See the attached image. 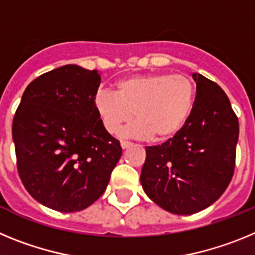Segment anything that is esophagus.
Instances as JSON below:
<instances>
[{
    "label": "esophagus",
    "instance_id": "1",
    "mask_svg": "<svg viewBox=\"0 0 255 255\" xmlns=\"http://www.w3.org/2000/svg\"><path fill=\"white\" fill-rule=\"evenodd\" d=\"M130 145H131V143H130V141L121 140V148H123V149H126V148H129Z\"/></svg>",
    "mask_w": 255,
    "mask_h": 255
}]
</instances>
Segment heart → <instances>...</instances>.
I'll return each instance as SVG.
<instances>
[{"mask_svg": "<svg viewBox=\"0 0 255 255\" xmlns=\"http://www.w3.org/2000/svg\"><path fill=\"white\" fill-rule=\"evenodd\" d=\"M197 97V85L185 74L155 73L134 75L116 84V93L97 92L94 108L106 131L123 136L166 141L176 136L189 120Z\"/></svg>", "mask_w": 255, "mask_h": 255, "instance_id": "b5f03b06", "label": "heart"}]
</instances>
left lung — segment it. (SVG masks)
Returning <instances> with one entry per match:
<instances>
[{
    "mask_svg": "<svg viewBox=\"0 0 255 255\" xmlns=\"http://www.w3.org/2000/svg\"><path fill=\"white\" fill-rule=\"evenodd\" d=\"M197 97L181 131L145 147L140 182L145 194L175 215H193L213 204L235 168L239 121L229 97L206 76L193 74Z\"/></svg>",
    "mask_w": 255,
    "mask_h": 255,
    "instance_id": "1",
    "label": "left lung"
}]
</instances>
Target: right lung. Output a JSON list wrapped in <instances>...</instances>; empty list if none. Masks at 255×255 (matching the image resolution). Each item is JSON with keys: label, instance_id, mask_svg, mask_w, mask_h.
Returning a JSON list of instances; mask_svg holds the SVG:
<instances>
[{"label": "right lung", "instance_id": "1", "mask_svg": "<svg viewBox=\"0 0 255 255\" xmlns=\"http://www.w3.org/2000/svg\"><path fill=\"white\" fill-rule=\"evenodd\" d=\"M101 74L78 65L26 87L12 121L17 171L29 194L58 212H78L105 193L121 157L94 108Z\"/></svg>", "mask_w": 255, "mask_h": 255}]
</instances>
